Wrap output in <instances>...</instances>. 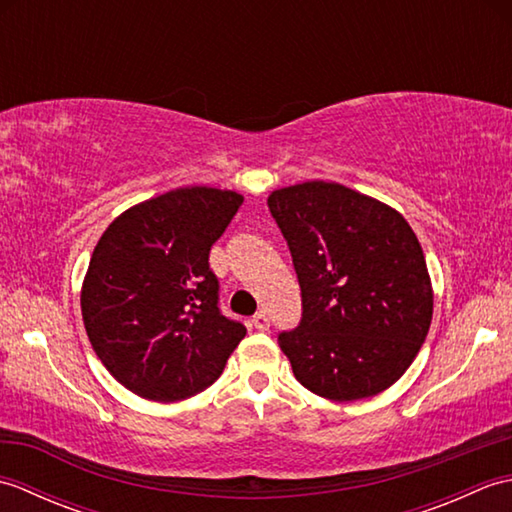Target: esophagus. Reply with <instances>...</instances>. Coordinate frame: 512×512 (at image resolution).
Masks as SVG:
<instances>
[{
    "label": "esophagus",
    "mask_w": 512,
    "mask_h": 512,
    "mask_svg": "<svg viewBox=\"0 0 512 512\" xmlns=\"http://www.w3.org/2000/svg\"><path fill=\"white\" fill-rule=\"evenodd\" d=\"M253 325H255V330H259V332H266V330L270 328V319H268V314H266V312H257L255 317H253Z\"/></svg>",
    "instance_id": "esophagus-1"
}]
</instances>
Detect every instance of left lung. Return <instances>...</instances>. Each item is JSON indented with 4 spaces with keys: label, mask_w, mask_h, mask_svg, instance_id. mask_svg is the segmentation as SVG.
<instances>
[{
    "label": "left lung",
    "mask_w": 512,
    "mask_h": 512,
    "mask_svg": "<svg viewBox=\"0 0 512 512\" xmlns=\"http://www.w3.org/2000/svg\"><path fill=\"white\" fill-rule=\"evenodd\" d=\"M290 246L303 317L279 347L312 394L372 398L407 372L427 339L433 288L422 246L389 204L339 182L268 195Z\"/></svg>",
    "instance_id": "left-lung-1"
}]
</instances>
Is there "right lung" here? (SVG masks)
<instances>
[{"mask_svg":"<svg viewBox=\"0 0 512 512\" xmlns=\"http://www.w3.org/2000/svg\"><path fill=\"white\" fill-rule=\"evenodd\" d=\"M244 195L180 187L129 206L94 246L81 314L118 383L154 402L200 394L246 336L217 308L209 250Z\"/></svg>","mask_w":512,"mask_h":512,"instance_id":"right-lung-1","label":"right lung"}]
</instances>
